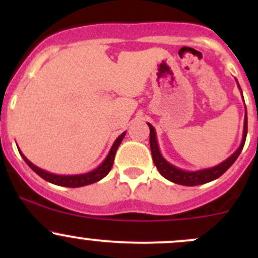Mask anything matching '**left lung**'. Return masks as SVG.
<instances>
[{
    "mask_svg": "<svg viewBox=\"0 0 258 258\" xmlns=\"http://www.w3.org/2000/svg\"><path fill=\"white\" fill-rule=\"evenodd\" d=\"M238 85V82H237ZM238 88L241 90L240 85ZM242 93V91H241ZM243 98V96H242ZM246 108V106H244ZM150 127V147L151 152H152V158L153 162H155L156 167H157L158 172L163 176L165 178H167L168 181L173 182V183L182 184V186H197V184H204L207 182L213 181V179L218 178L220 176H222L231 166L233 165L237 157L240 156L242 148L244 146V141H246L247 136V110H244V121H243V135H242V141L240 147L227 158L223 162H221L220 165L215 166V167L210 168H204V170L199 171H184L182 168L176 167V166L171 165L168 161L165 160L162 155L160 152V147H158L157 142V136H156V131L153 128V126L151 123H147Z\"/></svg>",
    "mask_w": 258,
    "mask_h": 258,
    "instance_id": "obj_1",
    "label": "left lung"
}]
</instances>
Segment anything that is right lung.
I'll return each instance as SVG.
<instances>
[{
  "label": "right lung",
  "instance_id": "add662e5",
  "mask_svg": "<svg viewBox=\"0 0 258 258\" xmlns=\"http://www.w3.org/2000/svg\"><path fill=\"white\" fill-rule=\"evenodd\" d=\"M124 135H126V132H123V134H121L118 137H117L116 141L113 142L112 147H111L110 152H108L107 157L103 160V162L101 163L98 167H96L95 170L90 171V172L83 173V175H67V176L66 175H54V173L47 172V171L42 170V168L37 167V166L33 165L32 162H30V161L25 157V155H23L20 150H18V152H20V155L22 156V158L25 160V162L27 163V165L30 166V167L32 168V170L35 171V172L37 173L40 177L46 179V181L51 182V183L57 184V186L72 187V188H76V187H82V186H87V184H91V183H95V182L102 179L108 172H110L111 168H112V165H113V160H114V155H116V151H117V148H118L119 144L122 142V140H123Z\"/></svg>",
  "mask_w": 258,
  "mask_h": 258
}]
</instances>
